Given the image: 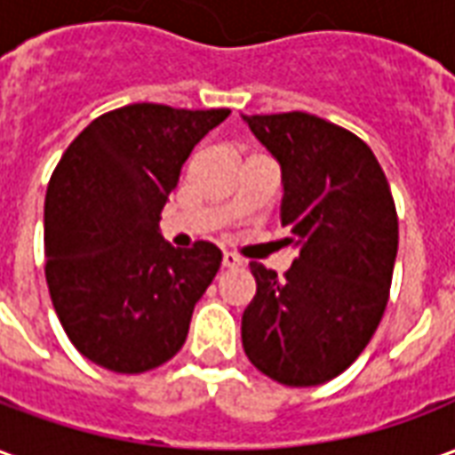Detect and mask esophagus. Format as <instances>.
<instances>
[{"instance_id":"1","label":"esophagus","mask_w":455,"mask_h":455,"mask_svg":"<svg viewBox=\"0 0 455 455\" xmlns=\"http://www.w3.org/2000/svg\"><path fill=\"white\" fill-rule=\"evenodd\" d=\"M241 266H243V258L236 256V253H231V251L224 253V267H241Z\"/></svg>"}]
</instances>
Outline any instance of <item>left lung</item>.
Listing matches in <instances>:
<instances>
[{
	"label": "left lung",
	"mask_w": 455,
	"mask_h": 455,
	"mask_svg": "<svg viewBox=\"0 0 455 455\" xmlns=\"http://www.w3.org/2000/svg\"><path fill=\"white\" fill-rule=\"evenodd\" d=\"M248 126L283 168L280 221L299 248L277 277L251 263L241 319L248 361L280 385L341 375L380 324L397 256V209L368 143L315 114H253Z\"/></svg>",
	"instance_id": "obj_1"
}]
</instances>
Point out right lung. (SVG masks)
<instances>
[{
	"label": "right lung",
	"mask_w": 455,
	"mask_h": 455,
	"mask_svg": "<svg viewBox=\"0 0 455 455\" xmlns=\"http://www.w3.org/2000/svg\"><path fill=\"white\" fill-rule=\"evenodd\" d=\"M228 114L129 104L97 116L55 165L45 283L68 339L107 371H153L188 339L221 251L209 241L172 248L158 221L195 143Z\"/></svg>",
	"instance_id": "1"
}]
</instances>
